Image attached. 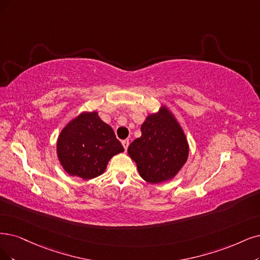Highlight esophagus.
<instances>
[{
  "label": "esophagus",
  "mask_w": 260,
  "mask_h": 260,
  "mask_svg": "<svg viewBox=\"0 0 260 260\" xmlns=\"http://www.w3.org/2000/svg\"><path fill=\"white\" fill-rule=\"evenodd\" d=\"M122 145H123V147H124V150L126 151L127 148H128V146H129V141H128V140H123V141H122Z\"/></svg>",
  "instance_id": "1"
}]
</instances>
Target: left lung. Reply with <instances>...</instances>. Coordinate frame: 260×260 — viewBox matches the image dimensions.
Here are the masks:
<instances>
[{
    "mask_svg": "<svg viewBox=\"0 0 260 260\" xmlns=\"http://www.w3.org/2000/svg\"><path fill=\"white\" fill-rule=\"evenodd\" d=\"M127 152L143 180L160 183L174 178L185 164L188 145L178 122L162 107L143 122L141 137L131 143Z\"/></svg>",
    "mask_w": 260,
    "mask_h": 260,
    "instance_id": "left-lung-1",
    "label": "left lung"
}]
</instances>
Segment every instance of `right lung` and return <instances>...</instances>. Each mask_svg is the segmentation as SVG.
I'll return each mask as SVG.
<instances>
[{
	"label": "right lung",
	"mask_w": 260,
	"mask_h": 260,
	"mask_svg": "<svg viewBox=\"0 0 260 260\" xmlns=\"http://www.w3.org/2000/svg\"><path fill=\"white\" fill-rule=\"evenodd\" d=\"M56 151L67 174L86 180L102 175L109 159L124 149L113 129L93 111L81 113L66 125Z\"/></svg>",
	"instance_id": "obj_1"
}]
</instances>
